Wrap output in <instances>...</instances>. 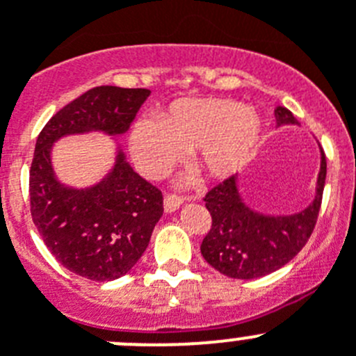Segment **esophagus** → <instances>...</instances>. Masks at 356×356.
<instances>
[{
  "label": "esophagus",
  "mask_w": 356,
  "mask_h": 356,
  "mask_svg": "<svg viewBox=\"0 0 356 356\" xmlns=\"http://www.w3.org/2000/svg\"><path fill=\"white\" fill-rule=\"evenodd\" d=\"M182 205V198L175 197V195H168L163 200V207H165V212H175Z\"/></svg>",
  "instance_id": "obj_1"
}]
</instances>
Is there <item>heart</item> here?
<instances>
[{"label": "heart", "instance_id": "obj_1", "mask_svg": "<svg viewBox=\"0 0 356 356\" xmlns=\"http://www.w3.org/2000/svg\"><path fill=\"white\" fill-rule=\"evenodd\" d=\"M261 122L254 111L228 98H181L159 112L158 121L133 126L129 147L149 177L167 174L184 152L211 179L237 174L253 156Z\"/></svg>", "mask_w": 356, "mask_h": 356}]
</instances>
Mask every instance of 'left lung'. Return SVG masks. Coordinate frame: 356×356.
<instances>
[{"label": "left lung", "mask_w": 356, "mask_h": 356, "mask_svg": "<svg viewBox=\"0 0 356 356\" xmlns=\"http://www.w3.org/2000/svg\"><path fill=\"white\" fill-rule=\"evenodd\" d=\"M277 126L298 124L288 108L274 111ZM320 172L313 202L295 214H264L244 202L238 175L227 179L205 195L212 227L200 245L211 267L234 279H257L284 267L309 241L323 197L327 159L320 147Z\"/></svg>", "instance_id": "left-lung-1"}]
</instances>
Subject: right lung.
Segmentation results:
<instances>
[{
  "mask_svg": "<svg viewBox=\"0 0 356 356\" xmlns=\"http://www.w3.org/2000/svg\"><path fill=\"white\" fill-rule=\"evenodd\" d=\"M149 89L98 86L63 107L45 124L29 170L33 223L56 260L91 281H112L140 260L163 216L161 191L133 170L115 144L111 170L88 188L59 181L52 163L56 142L73 135L121 137Z\"/></svg>",
  "mask_w": 356,
  "mask_h": 356,
  "instance_id": "obj_1",
  "label": "right lung"
}]
</instances>
